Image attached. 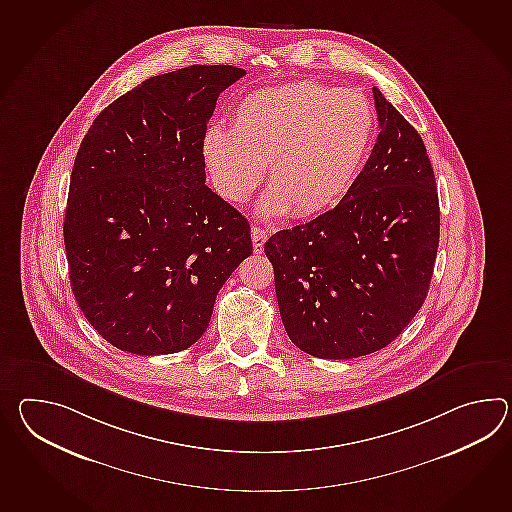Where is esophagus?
Returning a JSON list of instances; mask_svg holds the SVG:
<instances>
[{"label": "esophagus", "mask_w": 512, "mask_h": 512, "mask_svg": "<svg viewBox=\"0 0 512 512\" xmlns=\"http://www.w3.org/2000/svg\"><path fill=\"white\" fill-rule=\"evenodd\" d=\"M251 240H253V251L262 253L264 251V242L268 240V231L259 226H251Z\"/></svg>", "instance_id": "1"}]
</instances>
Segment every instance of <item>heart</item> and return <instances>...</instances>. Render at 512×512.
<instances>
[{
    "label": "heart",
    "mask_w": 512,
    "mask_h": 512,
    "mask_svg": "<svg viewBox=\"0 0 512 512\" xmlns=\"http://www.w3.org/2000/svg\"><path fill=\"white\" fill-rule=\"evenodd\" d=\"M373 134L375 112L362 93L292 80L244 95L231 128H207L202 158L218 194L233 204L250 198L268 165L261 215L307 218L347 193Z\"/></svg>",
    "instance_id": "obj_1"
}]
</instances>
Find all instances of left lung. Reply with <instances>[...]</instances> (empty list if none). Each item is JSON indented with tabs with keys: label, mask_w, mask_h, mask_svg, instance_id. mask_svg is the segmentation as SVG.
<instances>
[{
	"label": "left lung",
	"mask_w": 512,
	"mask_h": 512,
	"mask_svg": "<svg viewBox=\"0 0 512 512\" xmlns=\"http://www.w3.org/2000/svg\"><path fill=\"white\" fill-rule=\"evenodd\" d=\"M380 132L340 204L264 244L288 338L349 360L384 349L421 310L439 246V196L419 132L373 88Z\"/></svg>",
	"instance_id": "1"
}]
</instances>
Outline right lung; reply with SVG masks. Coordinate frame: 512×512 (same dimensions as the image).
Wrapping results in <instances>:
<instances>
[{
  "label": "right lung",
  "instance_id": "obj_1",
  "mask_svg": "<svg viewBox=\"0 0 512 512\" xmlns=\"http://www.w3.org/2000/svg\"><path fill=\"white\" fill-rule=\"evenodd\" d=\"M246 71L189 66L137 84L80 143L64 218L84 318L126 353H180L250 257V224L205 185L202 139L216 99Z\"/></svg>",
  "mask_w": 512,
  "mask_h": 512
}]
</instances>
